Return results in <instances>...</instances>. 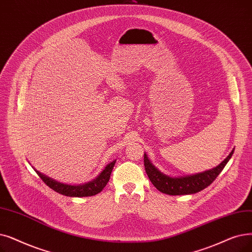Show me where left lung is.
<instances>
[{
	"label": "left lung",
	"instance_id": "1",
	"mask_svg": "<svg viewBox=\"0 0 252 252\" xmlns=\"http://www.w3.org/2000/svg\"><path fill=\"white\" fill-rule=\"evenodd\" d=\"M235 148L221 161L217 167L208 170L199 174L189 175L184 177H171L168 175L161 173L148 158L146 153H144V166L147 176L149 177L152 184L162 193L170 195H180V194H191L199 192L206 189L216 179L218 175L223 170L229 158H232Z\"/></svg>",
	"mask_w": 252,
	"mask_h": 252
}]
</instances>
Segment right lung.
<instances>
[{
  "mask_svg": "<svg viewBox=\"0 0 252 252\" xmlns=\"http://www.w3.org/2000/svg\"><path fill=\"white\" fill-rule=\"evenodd\" d=\"M115 161H111L109 165L105 167V169L102 171V173L97 176L95 179H94L91 182H87L84 184L79 185H71V184H64L62 182H59L54 180L46 175L40 173L38 170H35V172L39 175V177L43 180L47 187H49L54 191H57L63 195L67 196H91L94 195L96 193L101 192L104 188L107 185L109 179H110V175L113 170V167L115 165Z\"/></svg>",
  "mask_w": 252,
  "mask_h": 252,
  "instance_id": "obj_1",
  "label": "right lung"
}]
</instances>
